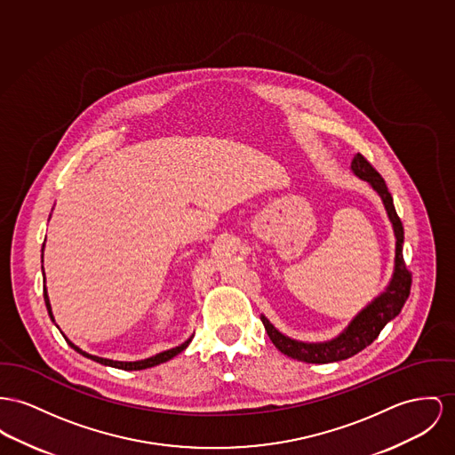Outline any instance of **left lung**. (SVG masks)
<instances>
[{
  "mask_svg": "<svg viewBox=\"0 0 455 455\" xmlns=\"http://www.w3.org/2000/svg\"><path fill=\"white\" fill-rule=\"evenodd\" d=\"M352 172L369 182V186L379 195L385 211L388 213V219L392 222L395 235V264L392 279L385 291H381L374 300L367 303L363 310L348 323V326L328 341H300L293 339L286 334L277 331L273 323L260 315V321L264 323V328L269 334L274 347L297 361L308 363H328L345 361L355 354H359L367 345H371L381 330L395 319L405 300L411 293V273L405 267L402 248H403V226L395 211L394 198L387 188L385 180L376 172V169L363 158L361 153H357L352 160Z\"/></svg>",
  "mask_w": 455,
  "mask_h": 455,
  "instance_id": "obj_1",
  "label": "left lung"
}]
</instances>
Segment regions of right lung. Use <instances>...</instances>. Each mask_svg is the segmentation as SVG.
<instances>
[{
	"mask_svg": "<svg viewBox=\"0 0 455 455\" xmlns=\"http://www.w3.org/2000/svg\"><path fill=\"white\" fill-rule=\"evenodd\" d=\"M44 250V244H43V248H41V251ZM41 259H43V255H41ZM41 271H43V277H44V269H43V266H41ZM43 290H44V303H46V308H48V314H50V317H52V321L55 323V317H53V312H52V303H50V299H48V291H46V277H44V286H43ZM65 339H67V343L76 350V352H79L81 355H84V357H88V359H92L94 363H103V365H110V367H117V369H124V371H141V369H148V367H153V365H158V363H167V361H171L172 357H176L178 354H181L182 350L191 343V339H193V336H189L184 343H181L180 347H174V348H171V350H165V352H160V354H156V355H153V357H148V359H143V361H134V363H124V361H112V359H103V357H98V355H92V354H88V352H84V350H81L77 345H74L67 336H65Z\"/></svg>",
	"mask_w": 455,
	"mask_h": 455,
	"instance_id": "obj_1",
	"label": "right lung"
}]
</instances>
